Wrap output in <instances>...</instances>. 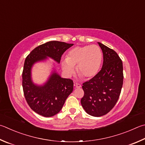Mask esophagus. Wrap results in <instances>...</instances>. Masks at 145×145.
<instances>
[{
  "label": "esophagus",
  "mask_w": 145,
  "mask_h": 145,
  "mask_svg": "<svg viewBox=\"0 0 145 145\" xmlns=\"http://www.w3.org/2000/svg\"><path fill=\"white\" fill-rule=\"evenodd\" d=\"M75 86L76 88H81V85H80V84L77 83V82H76V83L75 84Z\"/></svg>",
  "instance_id": "esophagus-1"
}]
</instances>
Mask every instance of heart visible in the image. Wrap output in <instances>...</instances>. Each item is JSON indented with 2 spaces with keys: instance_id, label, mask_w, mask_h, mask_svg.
Masks as SVG:
<instances>
[{
  "instance_id": "1",
  "label": "heart",
  "mask_w": 145,
  "mask_h": 145,
  "mask_svg": "<svg viewBox=\"0 0 145 145\" xmlns=\"http://www.w3.org/2000/svg\"><path fill=\"white\" fill-rule=\"evenodd\" d=\"M102 58L101 50L97 45L78 46L70 50L67 58L62 60V70L67 77H71L77 66L78 74L90 78L98 73Z\"/></svg>"
}]
</instances>
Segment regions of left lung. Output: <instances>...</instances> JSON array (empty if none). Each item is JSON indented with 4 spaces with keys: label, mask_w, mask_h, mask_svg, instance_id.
Returning <instances> with one entry per match:
<instances>
[{
    "label": "left lung",
    "mask_w": 145,
    "mask_h": 145,
    "mask_svg": "<svg viewBox=\"0 0 145 145\" xmlns=\"http://www.w3.org/2000/svg\"><path fill=\"white\" fill-rule=\"evenodd\" d=\"M103 54L101 70L83 84L84 95L81 105L87 114L101 117L108 114L116 104L123 85V65L117 53L98 42Z\"/></svg>",
    "instance_id": "left-lung-1"
}]
</instances>
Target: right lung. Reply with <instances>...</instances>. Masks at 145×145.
I'll return each mask as SVG.
<instances>
[{
	"label": "right lung",
	"instance_id": "1",
	"mask_svg": "<svg viewBox=\"0 0 145 145\" xmlns=\"http://www.w3.org/2000/svg\"><path fill=\"white\" fill-rule=\"evenodd\" d=\"M73 44L50 41L35 47L26 57L22 74L23 93L27 103L37 114L45 117H52L61 111L68 96L72 93V80L61 77L55 66L45 83L33 82L31 69L37 63L46 61L48 57L59 63L63 54Z\"/></svg>",
	"mask_w": 145,
	"mask_h": 145
}]
</instances>
